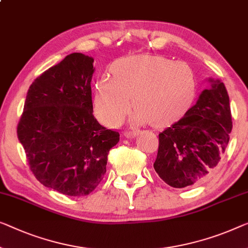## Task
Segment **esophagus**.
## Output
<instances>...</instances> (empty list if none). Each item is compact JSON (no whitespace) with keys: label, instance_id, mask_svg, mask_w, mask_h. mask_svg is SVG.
<instances>
[{"label":"esophagus","instance_id":"1","mask_svg":"<svg viewBox=\"0 0 248 248\" xmlns=\"http://www.w3.org/2000/svg\"><path fill=\"white\" fill-rule=\"evenodd\" d=\"M137 135H138V131L137 130H127L124 134L125 137H130V138H134Z\"/></svg>","mask_w":248,"mask_h":248}]
</instances>
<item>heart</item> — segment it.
Masks as SVG:
<instances>
[{"label": "heart", "mask_w": 248, "mask_h": 248, "mask_svg": "<svg viewBox=\"0 0 248 248\" xmlns=\"http://www.w3.org/2000/svg\"><path fill=\"white\" fill-rule=\"evenodd\" d=\"M195 78L189 65L160 55L121 59L111 66V78L95 84L94 110L103 124L117 125L130 109L134 121L164 127L178 120L191 105Z\"/></svg>", "instance_id": "b5f03b06"}]
</instances>
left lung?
Listing matches in <instances>:
<instances>
[{
    "instance_id": "8db88e82",
    "label": "left lung",
    "mask_w": 248,
    "mask_h": 248,
    "mask_svg": "<svg viewBox=\"0 0 248 248\" xmlns=\"http://www.w3.org/2000/svg\"><path fill=\"white\" fill-rule=\"evenodd\" d=\"M185 116L159 134L154 168L169 186L184 188L215 170L225 154L232 128L225 84L212 80Z\"/></svg>"
}]
</instances>
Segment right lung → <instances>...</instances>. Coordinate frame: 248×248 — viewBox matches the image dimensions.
<instances>
[{
  "label": "right lung",
  "mask_w": 248,
  "mask_h": 248,
  "mask_svg": "<svg viewBox=\"0 0 248 248\" xmlns=\"http://www.w3.org/2000/svg\"><path fill=\"white\" fill-rule=\"evenodd\" d=\"M93 59L71 53L29 88L17 137L30 169L46 187L80 197L93 191L107 171L119 132L93 116Z\"/></svg>",
  "instance_id": "add662e5"
}]
</instances>
